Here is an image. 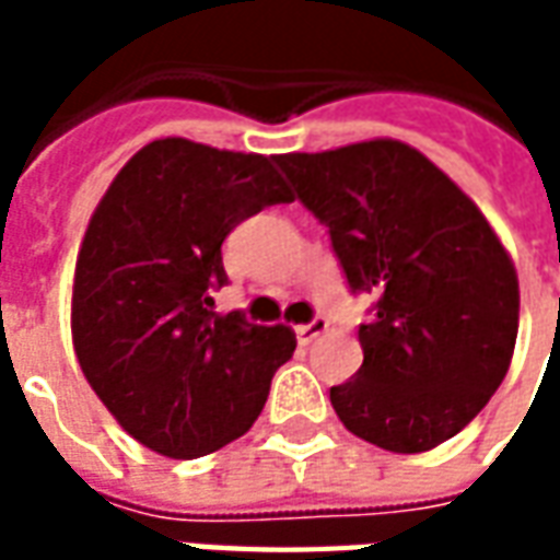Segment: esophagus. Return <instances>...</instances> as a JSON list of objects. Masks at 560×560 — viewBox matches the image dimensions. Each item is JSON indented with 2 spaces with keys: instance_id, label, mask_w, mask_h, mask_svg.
<instances>
[{
  "instance_id": "34e87169",
  "label": "esophagus",
  "mask_w": 560,
  "mask_h": 560,
  "mask_svg": "<svg viewBox=\"0 0 560 560\" xmlns=\"http://www.w3.org/2000/svg\"><path fill=\"white\" fill-rule=\"evenodd\" d=\"M327 317H315L312 324H300V327H296V341H300V345H312L320 332H327Z\"/></svg>"
}]
</instances>
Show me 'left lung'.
Wrapping results in <instances>:
<instances>
[{
  "label": "left lung",
  "instance_id": "left-lung-1",
  "mask_svg": "<svg viewBox=\"0 0 560 560\" xmlns=\"http://www.w3.org/2000/svg\"><path fill=\"white\" fill-rule=\"evenodd\" d=\"M329 228L353 293L375 296L363 365L329 389L345 429L389 453L462 432L501 387L518 332V279L477 203L420 149L375 138L276 155Z\"/></svg>",
  "mask_w": 560,
  "mask_h": 560
}]
</instances>
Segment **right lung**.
Returning <instances> with one entry per match:
<instances>
[{
	"instance_id": "add662e5",
	"label": "right lung",
	"mask_w": 560,
	"mask_h": 560,
	"mask_svg": "<svg viewBox=\"0 0 560 560\" xmlns=\"http://www.w3.org/2000/svg\"><path fill=\"white\" fill-rule=\"evenodd\" d=\"M293 195L257 152L161 138L135 152L92 212L71 291L83 375L135 441L167 458L252 429L291 360V327L212 312L224 236Z\"/></svg>"
}]
</instances>
